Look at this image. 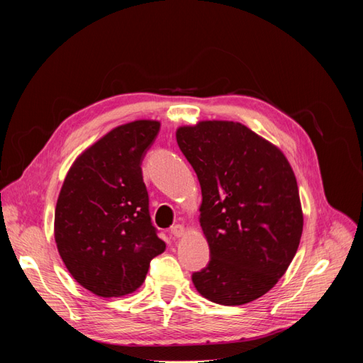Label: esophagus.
<instances>
[{
	"label": "esophagus",
	"instance_id": "esophagus-1",
	"mask_svg": "<svg viewBox=\"0 0 363 363\" xmlns=\"http://www.w3.org/2000/svg\"><path fill=\"white\" fill-rule=\"evenodd\" d=\"M184 232H186V230H184V227L182 224H175L169 230L171 236H174V238H182L184 235Z\"/></svg>",
	"mask_w": 363,
	"mask_h": 363
}]
</instances>
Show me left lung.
<instances>
[{
  "mask_svg": "<svg viewBox=\"0 0 363 363\" xmlns=\"http://www.w3.org/2000/svg\"><path fill=\"white\" fill-rule=\"evenodd\" d=\"M177 144L201 186L200 224L211 250L192 274L204 298L240 306L267 294L300 245L303 212L283 152L232 121L177 130Z\"/></svg>",
  "mask_w": 363,
  "mask_h": 363,
  "instance_id": "obj_1",
  "label": "left lung"
}]
</instances>
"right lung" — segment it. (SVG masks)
Listing matches in <instances>:
<instances>
[{"label":"right lung","instance_id":"1","mask_svg":"<svg viewBox=\"0 0 363 363\" xmlns=\"http://www.w3.org/2000/svg\"><path fill=\"white\" fill-rule=\"evenodd\" d=\"M159 130L142 119L108 131L77 157L59 194V255L83 288L104 298L136 291L167 247L151 223L140 168Z\"/></svg>","mask_w":363,"mask_h":363}]
</instances>
